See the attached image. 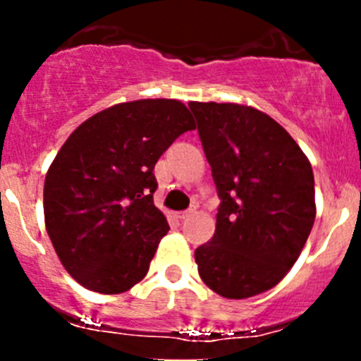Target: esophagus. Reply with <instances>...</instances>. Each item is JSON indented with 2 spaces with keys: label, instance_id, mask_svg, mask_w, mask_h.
I'll return each mask as SVG.
<instances>
[{
  "label": "esophagus",
  "instance_id": "esophagus-1",
  "mask_svg": "<svg viewBox=\"0 0 361 361\" xmlns=\"http://www.w3.org/2000/svg\"><path fill=\"white\" fill-rule=\"evenodd\" d=\"M191 213H193V209H184V212H178L177 216H178V219H180V220H184V219H188V216H190Z\"/></svg>",
  "mask_w": 361,
  "mask_h": 361
}]
</instances>
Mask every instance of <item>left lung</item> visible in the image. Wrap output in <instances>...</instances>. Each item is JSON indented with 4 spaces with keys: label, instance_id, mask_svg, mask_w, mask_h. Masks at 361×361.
Listing matches in <instances>:
<instances>
[{
    "label": "left lung",
    "instance_id": "left-lung-1",
    "mask_svg": "<svg viewBox=\"0 0 361 361\" xmlns=\"http://www.w3.org/2000/svg\"><path fill=\"white\" fill-rule=\"evenodd\" d=\"M219 193L216 229L195 250L202 282L224 298L275 288L314 224V177L269 116L233 103H190Z\"/></svg>",
    "mask_w": 361,
    "mask_h": 361
}]
</instances>
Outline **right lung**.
Masks as SVG:
<instances>
[{
    "label": "right lung",
    "mask_w": 361,
    "mask_h": 361,
    "mask_svg": "<svg viewBox=\"0 0 361 361\" xmlns=\"http://www.w3.org/2000/svg\"><path fill=\"white\" fill-rule=\"evenodd\" d=\"M193 128L180 101L141 99L99 111L61 146L44 178V224L82 288L117 295L145 279L170 229L153 204V168Z\"/></svg>",
    "instance_id": "add662e5"
}]
</instances>
